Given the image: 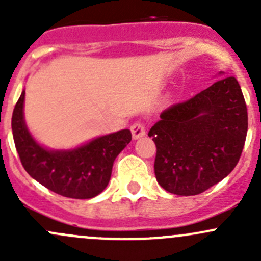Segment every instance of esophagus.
<instances>
[{
  "label": "esophagus",
  "mask_w": 261,
  "mask_h": 261,
  "mask_svg": "<svg viewBox=\"0 0 261 261\" xmlns=\"http://www.w3.org/2000/svg\"><path fill=\"white\" fill-rule=\"evenodd\" d=\"M131 133H133V138L134 139H139L141 136L145 135V126H144L143 122L140 121H136L131 125Z\"/></svg>",
  "instance_id": "obj_1"
}]
</instances>
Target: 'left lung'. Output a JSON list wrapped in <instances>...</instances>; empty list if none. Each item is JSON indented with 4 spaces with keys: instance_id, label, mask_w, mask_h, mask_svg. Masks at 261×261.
<instances>
[{
    "instance_id": "left-lung-1",
    "label": "left lung",
    "mask_w": 261,
    "mask_h": 261,
    "mask_svg": "<svg viewBox=\"0 0 261 261\" xmlns=\"http://www.w3.org/2000/svg\"><path fill=\"white\" fill-rule=\"evenodd\" d=\"M149 131L156 146L158 183L173 194L196 196L227 177L247 134V109L235 77H223L172 105Z\"/></svg>"
}]
</instances>
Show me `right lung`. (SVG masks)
I'll list each match as a JSON object with an SVG mask.
<instances>
[{
  "label": "right lung",
  "mask_w": 261,
  "mask_h": 261,
  "mask_svg": "<svg viewBox=\"0 0 261 261\" xmlns=\"http://www.w3.org/2000/svg\"><path fill=\"white\" fill-rule=\"evenodd\" d=\"M22 91L12 114V134L21 164L30 177L68 198L88 199L109 184L117 155L131 141V131L121 130L94 139L69 151H50L31 138L23 121Z\"/></svg>",
  "instance_id": "right-lung-1"
}]
</instances>
